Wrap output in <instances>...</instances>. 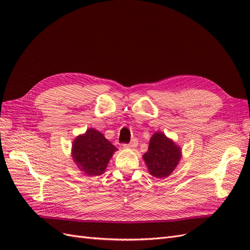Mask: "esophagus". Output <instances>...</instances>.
Returning a JSON list of instances; mask_svg holds the SVG:
<instances>
[{"instance_id": "obj_1", "label": "esophagus", "mask_w": 250, "mask_h": 250, "mask_svg": "<svg viewBox=\"0 0 250 250\" xmlns=\"http://www.w3.org/2000/svg\"><path fill=\"white\" fill-rule=\"evenodd\" d=\"M137 146H138V141H135V140H133L130 144H124L123 145V147L125 149H134V148H137Z\"/></svg>"}]
</instances>
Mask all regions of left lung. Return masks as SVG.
<instances>
[{"instance_id": "1", "label": "left lung", "mask_w": 250, "mask_h": 250, "mask_svg": "<svg viewBox=\"0 0 250 250\" xmlns=\"http://www.w3.org/2000/svg\"><path fill=\"white\" fill-rule=\"evenodd\" d=\"M148 171L156 178H166L175 170L181 158V149L163 132L150 139L148 151L143 155Z\"/></svg>"}]
</instances>
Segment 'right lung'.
Listing matches in <instances>:
<instances>
[{
    "mask_svg": "<svg viewBox=\"0 0 250 250\" xmlns=\"http://www.w3.org/2000/svg\"><path fill=\"white\" fill-rule=\"evenodd\" d=\"M118 149L94 128L80 134L73 142L72 157L78 168L88 176L101 175L113 152Z\"/></svg>",
    "mask_w": 250,
    "mask_h": 250,
    "instance_id": "obj_1",
    "label": "right lung"
}]
</instances>
